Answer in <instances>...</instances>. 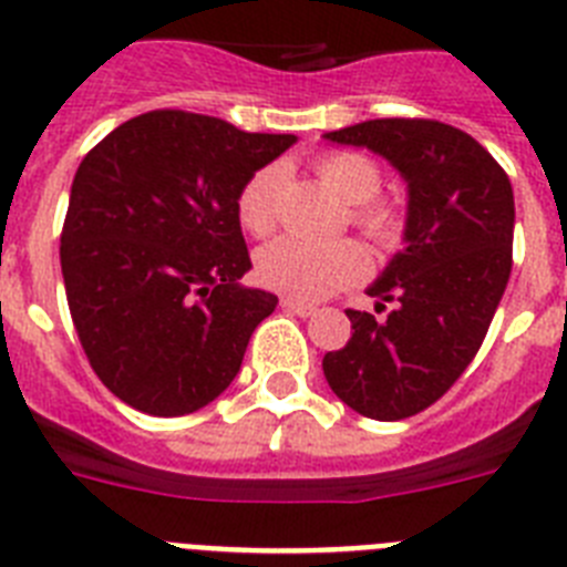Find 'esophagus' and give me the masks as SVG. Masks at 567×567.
Here are the masks:
<instances>
[{
	"label": "esophagus",
	"instance_id": "esophagus-1",
	"mask_svg": "<svg viewBox=\"0 0 567 567\" xmlns=\"http://www.w3.org/2000/svg\"><path fill=\"white\" fill-rule=\"evenodd\" d=\"M280 307L287 309V312H292V316H298V318H312L318 312V309L312 307V303L295 301V298H284V301H280Z\"/></svg>",
	"mask_w": 567,
	"mask_h": 567
}]
</instances>
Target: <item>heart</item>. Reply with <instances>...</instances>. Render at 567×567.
Here are the masks:
<instances>
[{"mask_svg":"<svg viewBox=\"0 0 567 567\" xmlns=\"http://www.w3.org/2000/svg\"><path fill=\"white\" fill-rule=\"evenodd\" d=\"M323 186L350 203V220L379 249H395L404 237V212L390 200H381V166L370 154L332 152L316 163ZM280 168L264 166L251 174L237 192V220L249 235H269L275 229V195ZM367 258L352 240L309 244L301 237H278L258 251L255 272L264 287L289 298L318 301L332 289L347 287L364 275Z\"/></svg>","mask_w":567,"mask_h":567,"instance_id":"heart-1","label":"heart"}]
</instances>
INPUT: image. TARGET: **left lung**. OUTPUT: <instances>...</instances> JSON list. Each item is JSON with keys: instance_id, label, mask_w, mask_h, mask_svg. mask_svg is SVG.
Wrapping results in <instances>:
<instances>
[{"instance_id": "8db88e82", "label": "left lung", "mask_w": 567, "mask_h": 567, "mask_svg": "<svg viewBox=\"0 0 567 567\" xmlns=\"http://www.w3.org/2000/svg\"><path fill=\"white\" fill-rule=\"evenodd\" d=\"M327 140L364 145L408 181L404 249L367 289L386 318L347 309L352 338L323 355L332 393L399 422L427 410L467 370L514 266V188L471 134L439 120H367Z\"/></svg>"}]
</instances>
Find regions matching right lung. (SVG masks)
<instances>
[{
  "mask_svg": "<svg viewBox=\"0 0 567 567\" xmlns=\"http://www.w3.org/2000/svg\"><path fill=\"white\" fill-rule=\"evenodd\" d=\"M295 143L159 109L85 154L60 264L82 350L111 393L148 415H186L224 393L278 298L251 269L237 192Z\"/></svg>",
  "mask_w": 567,
  "mask_h": 567,
  "instance_id": "right-lung-1",
  "label": "right lung"
}]
</instances>
